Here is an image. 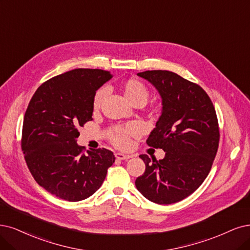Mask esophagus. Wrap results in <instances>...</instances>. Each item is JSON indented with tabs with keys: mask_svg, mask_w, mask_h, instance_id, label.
<instances>
[{
	"mask_svg": "<svg viewBox=\"0 0 250 250\" xmlns=\"http://www.w3.org/2000/svg\"><path fill=\"white\" fill-rule=\"evenodd\" d=\"M116 159L120 160V161H124V160H128L132 158V155H128V154H124V153H116L115 154Z\"/></svg>",
	"mask_w": 250,
	"mask_h": 250,
	"instance_id": "34e87169",
	"label": "esophagus"
}]
</instances>
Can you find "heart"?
<instances>
[{
  "label": "heart",
  "mask_w": 250,
  "mask_h": 250,
  "mask_svg": "<svg viewBox=\"0 0 250 250\" xmlns=\"http://www.w3.org/2000/svg\"><path fill=\"white\" fill-rule=\"evenodd\" d=\"M120 90L124 94L125 98L128 103L132 105L137 104H145L146 101L149 97V90L144 83L137 79L130 78L126 79L124 82L120 83ZM106 97L105 88H100L92 99V109L94 111H99L100 108L103 105V102ZM137 128L135 126H126V127H119L115 130L111 131L109 134V139L114 146L118 148L125 149L131 144V139L133 137L137 136Z\"/></svg>",
  "instance_id": "obj_1"
}]
</instances>
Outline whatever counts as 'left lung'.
Listing matches in <instances>:
<instances>
[{
  "label": "left lung",
  "mask_w": 250,
  "mask_h": 250,
  "mask_svg": "<svg viewBox=\"0 0 250 250\" xmlns=\"http://www.w3.org/2000/svg\"><path fill=\"white\" fill-rule=\"evenodd\" d=\"M151 82L163 99L160 119L146 143L166 152L163 160L139 158L145 172L136 181L142 195L156 204L186 199L208 176L219 143L215 108L197 83L166 70L138 73Z\"/></svg>",
  "instance_id": "8db88e82"
}]
</instances>
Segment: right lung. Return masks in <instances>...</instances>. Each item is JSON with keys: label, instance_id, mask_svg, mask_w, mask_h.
<instances>
[{"label": "right lung", "instance_id": "obj_1", "mask_svg": "<svg viewBox=\"0 0 250 250\" xmlns=\"http://www.w3.org/2000/svg\"><path fill=\"white\" fill-rule=\"evenodd\" d=\"M100 69H75L54 76L35 91L21 134L24 160L36 182L60 199L90 197L105 180L115 156L106 148L86 153L78 146V128L92 120V99L111 79Z\"/></svg>", "mask_w": 250, "mask_h": 250}]
</instances>
